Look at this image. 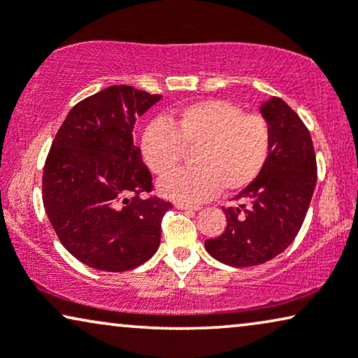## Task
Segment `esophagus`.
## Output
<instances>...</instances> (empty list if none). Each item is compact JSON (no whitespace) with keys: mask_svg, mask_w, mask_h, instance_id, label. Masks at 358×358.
<instances>
[{"mask_svg":"<svg viewBox=\"0 0 358 358\" xmlns=\"http://www.w3.org/2000/svg\"><path fill=\"white\" fill-rule=\"evenodd\" d=\"M176 208H179V210H199L197 206H190L185 202H176Z\"/></svg>","mask_w":358,"mask_h":358,"instance_id":"1","label":"esophagus"}]
</instances>
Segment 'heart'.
I'll list each match as a JSON object with an SVG mask.
<instances>
[{
  "instance_id": "b5f03b06",
  "label": "heart",
  "mask_w": 358,
  "mask_h": 358,
  "mask_svg": "<svg viewBox=\"0 0 358 358\" xmlns=\"http://www.w3.org/2000/svg\"><path fill=\"white\" fill-rule=\"evenodd\" d=\"M196 150V169L161 180L162 196L201 202L248 187L266 168L273 129L262 113H245L230 100L212 99L180 108L169 122H152L141 136L145 162L156 176H169Z\"/></svg>"
}]
</instances>
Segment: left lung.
Returning a JSON list of instances; mask_svg holds the SVG:
<instances>
[{"label": "left lung", "mask_w": 358, "mask_h": 358, "mask_svg": "<svg viewBox=\"0 0 358 358\" xmlns=\"http://www.w3.org/2000/svg\"><path fill=\"white\" fill-rule=\"evenodd\" d=\"M273 129V151L258 179L224 207L227 229L206 240V250L230 266H257L289 247L308 213L317 180L309 129L286 101L273 96L262 105Z\"/></svg>", "instance_id": "left-lung-1"}]
</instances>
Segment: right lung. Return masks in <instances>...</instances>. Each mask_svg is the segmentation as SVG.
<instances>
[{
	"mask_svg": "<svg viewBox=\"0 0 358 358\" xmlns=\"http://www.w3.org/2000/svg\"><path fill=\"white\" fill-rule=\"evenodd\" d=\"M161 95L111 85L69 111L50 146L43 201L60 243L101 271H128L148 262L161 241L173 203L151 194L152 176L134 146L136 118Z\"/></svg>",
	"mask_w": 358,
	"mask_h": 358,
	"instance_id": "right-lung-1",
	"label": "right lung"
}]
</instances>
